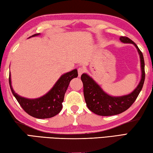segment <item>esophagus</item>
Here are the masks:
<instances>
[{
    "mask_svg": "<svg viewBox=\"0 0 153 153\" xmlns=\"http://www.w3.org/2000/svg\"><path fill=\"white\" fill-rule=\"evenodd\" d=\"M77 72H78L79 77L81 76L82 74L84 72V69L82 68V67H79V68H78V69H77Z\"/></svg>",
    "mask_w": 153,
    "mask_h": 153,
    "instance_id": "obj_1",
    "label": "esophagus"
}]
</instances>
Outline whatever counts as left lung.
Instances as JSON below:
<instances>
[{
	"label": "left lung",
	"instance_id": "left-lung-1",
	"mask_svg": "<svg viewBox=\"0 0 153 153\" xmlns=\"http://www.w3.org/2000/svg\"><path fill=\"white\" fill-rule=\"evenodd\" d=\"M120 40L123 43L132 44L138 51L140 59L141 79L138 86L130 94L121 97H113L107 94L88 75L83 74L81 76V79L84 86L85 101L88 108L98 115L111 116L124 112L134 102L143 87L145 79L143 55L136 43L128 37L121 36Z\"/></svg>",
	"mask_w": 153,
	"mask_h": 153
}]
</instances>
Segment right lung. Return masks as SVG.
Instances as JSON below:
<instances>
[{"label":"right lung","instance_id":"right-lung-1","mask_svg":"<svg viewBox=\"0 0 153 153\" xmlns=\"http://www.w3.org/2000/svg\"><path fill=\"white\" fill-rule=\"evenodd\" d=\"M40 34V33H36L29 38ZM77 76L78 74L76 69L62 75L53 87L46 94L33 99L22 97L15 92L11 85V73L9 74V82L13 94L28 115L38 119H46L53 117L60 113L63 107L62 102H63L64 96L69 83L72 79L77 77Z\"/></svg>","mask_w":153,"mask_h":153}]
</instances>
